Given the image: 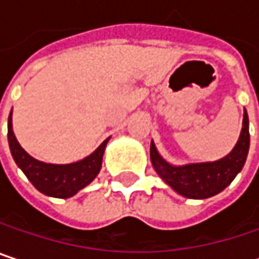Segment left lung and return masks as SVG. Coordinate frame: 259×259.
<instances>
[{
	"label": "left lung",
	"instance_id": "left-lung-1",
	"mask_svg": "<svg viewBox=\"0 0 259 259\" xmlns=\"http://www.w3.org/2000/svg\"><path fill=\"white\" fill-rule=\"evenodd\" d=\"M249 142V118L247 112L244 111L240 138L233 151L225 157L216 162L174 166L159 154L154 142L151 141L150 159L160 179L168 186H171L177 193L192 199H205L221 193L227 186L231 184L235 176L241 171L247 157Z\"/></svg>",
	"mask_w": 259,
	"mask_h": 259
}]
</instances>
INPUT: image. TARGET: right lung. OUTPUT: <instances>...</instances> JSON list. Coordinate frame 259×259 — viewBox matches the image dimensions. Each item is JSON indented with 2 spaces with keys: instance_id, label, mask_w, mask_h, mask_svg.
I'll list each match as a JSON object with an SVG mask.
<instances>
[{
  "instance_id": "obj_1",
  "label": "right lung",
  "mask_w": 259,
  "mask_h": 259,
  "mask_svg": "<svg viewBox=\"0 0 259 259\" xmlns=\"http://www.w3.org/2000/svg\"><path fill=\"white\" fill-rule=\"evenodd\" d=\"M7 129L10 151L16 165L22 169L26 179L32 183V186L38 192L54 198H70L97 177L102 168L103 153L109 141V138L105 139L96 151L79 162L54 165L34 159L21 147L12 127V112L9 115Z\"/></svg>"
}]
</instances>
